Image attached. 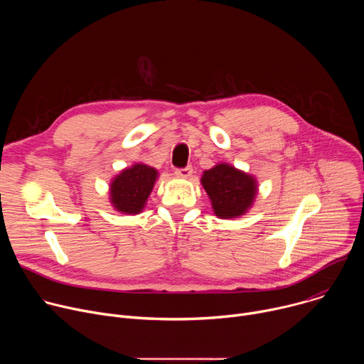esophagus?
I'll return each instance as SVG.
<instances>
[{
	"mask_svg": "<svg viewBox=\"0 0 364 364\" xmlns=\"http://www.w3.org/2000/svg\"><path fill=\"white\" fill-rule=\"evenodd\" d=\"M193 174V168L191 167H184V168H177L176 170V176L180 178H188Z\"/></svg>",
	"mask_w": 364,
	"mask_h": 364,
	"instance_id": "obj_1",
	"label": "esophagus"
}]
</instances>
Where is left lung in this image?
I'll list each match as a JSON object with an SVG mask.
<instances>
[{"label":"left lung","instance_id":"left-lung-1","mask_svg":"<svg viewBox=\"0 0 364 364\" xmlns=\"http://www.w3.org/2000/svg\"><path fill=\"white\" fill-rule=\"evenodd\" d=\"M219 219H235L247 213L257 194V180L228 163L205 170L200 180Z\"/></svg>","mask_w":364,"mask_h":364}]
</instances>
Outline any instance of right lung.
Listing matches in <instances>:
<instances>
[{
	"label": "right lung",
	"mask_w": 364,
	"mask_h": 364,
	"mask_svg": "<svg viewBox=\"0 0 364 364\" xmlns=\"http://www.w3.org/2000/svg\"><path fill=\"white\" fill-rule=\"evenodd\" d=\"M159 171L144 163L124 168L109 184V200L114 209L124 215H138L144 210Z\"/></svg>",
	"instance_id": "obj_1"
}]
</instances>
